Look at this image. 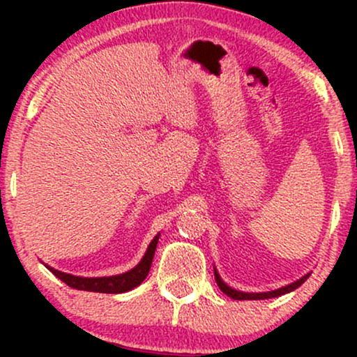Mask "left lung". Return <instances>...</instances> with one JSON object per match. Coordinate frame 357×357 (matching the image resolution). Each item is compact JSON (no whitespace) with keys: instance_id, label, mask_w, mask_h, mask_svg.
Listing matches in <instances>:
<instances>
[{"instance_id":"1","label":"left lung","mask_w":357,"mask_h":357,"mask_svg":"<svg viewBox=\"0 0 357 357\" xmlns=\"http://www.w3.org/2000/svg\"><path fill=\"white\" fill-rule=\"evenodd\" d=\"M158 240H159V236H155V238L151 241L144 260H142L136 268L130 270V272H127V273H122V275H117V277L82 278V277L70 275V273L59 272V270L50 268V267H48V270H50L53 275L59 277L61 282H65L68 287H72V289H77V290H87V292H104V294L127 292V290H132L134 287L141 285L142 282H144L147 273H149L151 264H153L154 250H155V245H158ZM216 275H218V273H216Z\"/></svg>"}]
</instances>
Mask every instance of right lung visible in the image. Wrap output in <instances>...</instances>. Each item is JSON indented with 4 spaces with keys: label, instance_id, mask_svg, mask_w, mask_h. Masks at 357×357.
Here are the masks:
<instances>
[{
    "label": "right lung",
    "instance_id": "add662e5",
    "mask_svg": "<svg viewBox=\"0 0 357 357\" xmlns=\"http://www.w3.org/2000/svg\"><path fill=\"white\" fill-rule=\"evenodd\" d=\"M216 275V273H215ZM305 278L307 277H304V278H301V280H297L296 284H290V285H287V287H284V289H280V290H273V292H268V294H243V292H236V290H231V289H228L227 285L223 284V282L220 280V277L216 275V284H218V287L221 289V292H225L227 294L228 297H231V298H235V301H257V298H270V297H278V296H282V294H287V292H292V290H296L298 285H302L305 282Z\"/></svg>",
    "mask_w": 357,
    "mask_h": 357
}]
</instances>
